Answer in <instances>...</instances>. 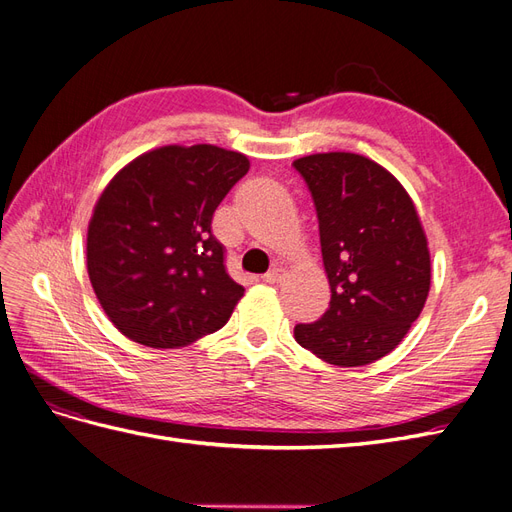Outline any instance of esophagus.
<instances>
[{
	"instance_id": "esophagus-1",
	"label": "esophagus",
	"mask_w": 512,
	"mask_h": 512,
	"mask_svg": "<svg viewBox=\"0 0 512 512\" xmlns=\"http://www.w3.org/2000/svg\"><path fill=\"white\" fill-rule=\"evenodd\" d=\"M284 269H280V267H273L271 271H267L265 275H262V280H265L267 284H277V282H282L284 280Z\"/></svg>"
}]
</instances>
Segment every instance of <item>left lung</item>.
Listing matches in <instances>:
<instances>
[{"label": "left lung", "instance_id": "left-lung-1", "mask_svg": "<svg viewBox=\"0 0 512 512\" xmlns=\"http://www.w3.org/2000/svg\"><path fill=\"white\" fill-rule=\"evenodd\" d=\"M312 192L331 303L294 339L339 367L374 363L399 346L431 282L425 232L401 183L356 153L294 162Z\"/></svg>", "mask_w": 512, "mask_h": 512}]
</instances>
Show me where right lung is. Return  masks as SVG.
<instances>
[{
	"instance_id": "add662e5",
	"label": "right lung",
	"mask_w": 512,
	"mask_h": 512,
	"mask_svg": "<svg viewBox=\"0 0 512 512\" xmlns=\"http://www.w3.org/2000/svg\"><path fill=\"white\" fill-rule=\"evenodd\" d=\"M247 170L237 151L168 145L106 185L87 232V271L115 327L151 348L222 329L243 297L226 271L213 213Z\"/></svg>"
}]
</instances>
